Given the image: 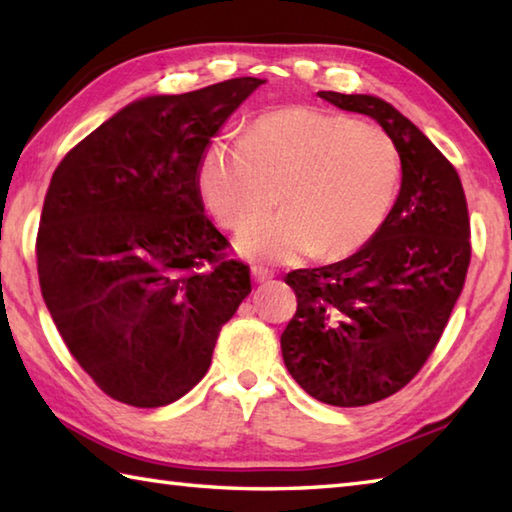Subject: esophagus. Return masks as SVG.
<instances>
[{
  "label": "esophagus",
  "instance_id": "34e87169",
  "mask_svg": "<svg viewBox=\"0 0 512 512\" xmlns=\"http://www.w3.org/2000/svg\"><path fill=\"white\" fill-rule=\"evenodd\" d=\"M250 273H253V280L259 282V284L273 280V271H268L266 266H253V271H250Z\"/></svg>",
  "mask_w": 512,
  "mask_h": 512
}]
</instances>
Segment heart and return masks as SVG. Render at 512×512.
Returning <instances> with one entry per match:
<instances>
[{"label": "heart", "mask_w": 512, "mask_h": 512, "mask_svg": "<svg viewBox=\"0 0 512 512\" xmlns=\"http://www.w3.org/2000/svg\"><path fill=\"white\" fill-rule=\"evenodd\" d=\"M401 156L383 127L293 105L255 118L246 136L210 143L199 190L221 226L244 228L282 200L285 212L241 232L248 257L293 262L356 253L394 206Z\"/></svg>", "instance_id": "obj_1"}]
</instances>
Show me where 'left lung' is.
Listing matches in <instances>:
<instances>
[{
  "label": "left lung",
  "instance_id": "1",
  "mask_svg": "<svg viewBox=\"0 0 512 512\" xmlns=\"http://www.w3.org/2000/svg\"><path fill=\"white\" fill-rule=\"evenodd\" d=\"M320 98L374 118L403 167L394 208L369 244L284 277L297 297L282 333L286 369L318 401L360 407L403 389L441 340L466 284L470 217L454 165L401 111L362 94Z\"/></svg>",
  "mask_w": 512,
  "mask_h": 512
}]
</instances>
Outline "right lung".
Listing matches in <instances>:
<instances>
[{
  "label": "right lung",
  "instance_id": "obj_1",
  "mask_svg": "<svg viewBox=\"0 0 512 512\" xmlns=\"http://www.w3.org/2000/svg\"><path fill=\"white\" fill-rule=\"evenodd\" d=\"M259 85L232 78L136 100L55 167L35 241L42 297L71 356L114 401L163 407L188 394L253 288L203 215L199 167Z\"/></svg>",
  "mask_w": 512,
  "mask_h": 512
}]
</instances>
